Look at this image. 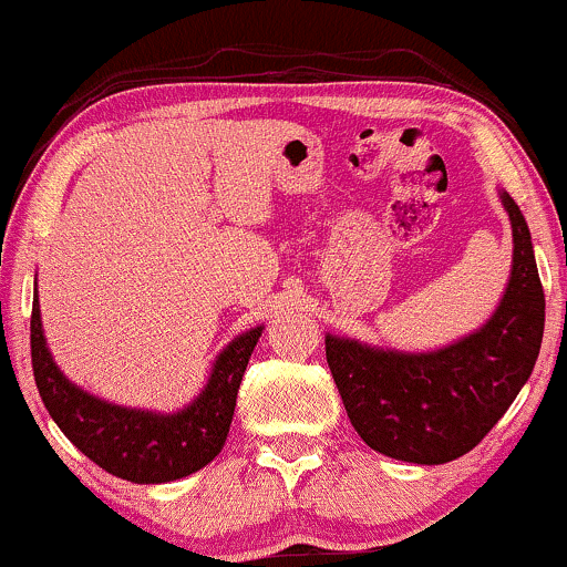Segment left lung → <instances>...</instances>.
Returning a JSON list of instances; mask_svg holds the SVG:
<instances>
[{"mask_svg":"<svg viewBox=\"0 0 567 567\" xmlns=\"http://www.w3.org/2000/svg\"><path fill=\"white\" fill-rule=\"evenodd\" d=\"M512 220V277L482 328L425 352L326 333V358L360 439L403 463L463 457L525 388L544 339V288L525 215L497 190Z\"/></svg>","mask_w":567,"mask_h":567,"instance_id":"1","label":"left lung"}]
</instances>
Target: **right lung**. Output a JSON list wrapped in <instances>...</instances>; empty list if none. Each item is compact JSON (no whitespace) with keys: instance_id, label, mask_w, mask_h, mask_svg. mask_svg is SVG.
<instances>
[{"instance_id":"1","label":"right lung","mask_w":567,"mask_h":567,"mask_svg":"<svg viewBox=\"0 0 567 567\" xmlns=\"http://www.w3.org/2000/svg\"><path fill=\"white\" fill-rule=\"evenodd\" d=\"M264 326L228 341L207 382L177 412L110 403L74 384L55 365L42 328L40 298L31 303V369L48 414L61 433L107 474L134 484H164L213 463L231 427L236 393Z\"/></svg>"}]
</instances>
